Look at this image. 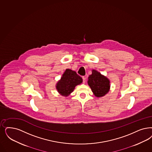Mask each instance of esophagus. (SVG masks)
<instances>
[{"label":"esophagus","instance_id":"obj_1","mask_svg":"<svg viewBox=\"0 0 152 152\" xmlns=\"http://www.w3.org/2000/svg\"><path fill=\"white\" fill-rule=\"evenodd\" d=\"M83 83L85 84V81H86V77L85 76H83Z\"/></svg>","mask_w":152,"mask_h":152}]
</instances>
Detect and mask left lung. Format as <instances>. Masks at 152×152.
<instances>
[{"mask_svg": "<svg viewBox=\"0 0 152 152\" xmlns=\"http://www.w3.org/2000/svg\"><path fill=\"white\" fill-rule=\"evenodd\" d=\"M88 85L95 96L102 97L106 94L110 90V81L95 70L88 77Z\"/></svg>", "mask_w": 152, "mask_h": 152, "instance_id": "obj_1", "label": "left lung"}]
</instances>
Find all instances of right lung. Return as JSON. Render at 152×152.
Wrapping results in <instances>:
<instances>
[{
    "label": "right lung",
    "mask_w": 152,
    "mask_h": 152,
    "mask_svg": "<svg viewBox=\"0 0 152 152\" xmlns=\"http://www.w3.org/2000/svg\"><path fill=\"white\" fill-rule=\"evenodd\" d=\"M82 82L83 79L75 71L67 69L61 80L58 81L56 88L61 94L67 96L73 91L76 85L82 83Z\"/></svg>",
    "instance_id": "1"
}]
</instances>
